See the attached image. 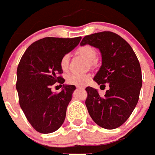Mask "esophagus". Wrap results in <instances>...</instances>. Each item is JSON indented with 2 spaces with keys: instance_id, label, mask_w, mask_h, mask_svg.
<instances>
[{
  "instance_id": "esophagus-1",
  "label": "esophagus",
  "mask_w": 155,
  "mask_h": 155,
  "mask_svg": "<svg viewBox=\"0 0 155 155\" xmlns=\"http://www.w3.org/2000/svg\"><path fill=\"white\" fill-rule=\"evenodd\" d=\"M77 88H79V89H84V86H81V85H78Z\"/></svg>"
}]
</instances>
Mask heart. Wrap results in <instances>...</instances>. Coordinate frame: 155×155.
Returning <instances> with one entry per match:
<instances>
[{"instance_id": "obj_1", "label": "heart", "mask_w": 155, "mask_h": 155, "mask_svg": "<svg viewBox=\"0 0 155 155\" xmlns=\"http://www.w3.org/2000/svg\"><path fill=\"white\" fill-rule=\"evenodd\" d=\"M77 54L84 57L90 62L93 63L97 58V51L96 49L90 45H83L79 46L77 49ZM70 63V55L68 54H64L60 61V65L63 71H66L69 68ZM90 79V75L89 74H79L73 73L68 75L66 81L69 84L75 85H84L87 83Z\"/></svg>"}]
</instances>
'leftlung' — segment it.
<instances>
[{
	"mask_svg": "<svg viewBox=\"0 0 155 155\" xmlns=\"http://www.w3.org/2000/svg\"><path fill=\"white\" fill-rule=\"evenodd\" d=\"M86 44L98 48L102 57L94 80L101 86L108 83L110 88L103 97L96 89L85 88V106L99 127L116 129L128 119L138 103L142 85L140 63L127 41L110 31L85 36L80 45Z\"/></svg>",
	"mask_w": 155,
	"mask_h": 155,
	"instance_id": "1",
	"label": "left lung"
}]
</instances>
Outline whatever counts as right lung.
Returning a JSON list of instances; mask_svg holds the SVG:
<instances>
[{
	"label": "right lung",
	"instance_id": "add662e5",
	"mask_svg": "<svg viewBox=\"0 0 155 155\" xmlns=\"http://www.w3.org/2000/svg\"><path fill=\"white\" fill-rule=\"evenodd\" d=\"M81 38H42L31 44L21 58L16 83L19 104L28 122L39 133H53L65 121L76 87L62 85L65 79L61 77L60 61ZM56 82L63 90L54 94L51 87Z\"/></svg>",
	"mask_w": 155,
	"mask_h": 155
}]
</instances>
